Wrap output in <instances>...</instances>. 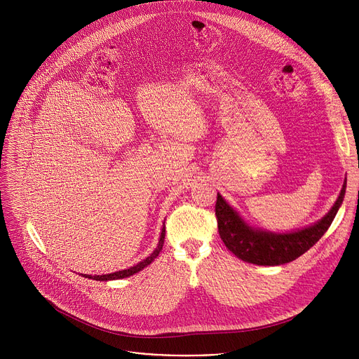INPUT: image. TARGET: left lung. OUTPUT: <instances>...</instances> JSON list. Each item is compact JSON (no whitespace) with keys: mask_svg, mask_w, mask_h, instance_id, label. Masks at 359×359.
Returning <instances> with one entry per match:
<instances>
[{"mask_svg":"<svg viewBox=\"0 0 359 359\" xmlns=\"http://www.w3.org/2000/svg\"><path fill=\"white\" fill-rule=\"evenodd\" d=\"M346 180L331 210L317 223L291 233H271L247 224L230 204L217 193L216 217L219 234L226 247L243 262L257 266L290 263L309 251L328 230L341 208Z\"/></svg>","mask_w":359,"mask_h":359,"instance_id":"left-lung-1","label":"left lung"}]
</instances>
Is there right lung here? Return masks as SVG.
I'll return each mask as SVG.
<instances>
[{
	"label": "right lung",
	"mask_w": 359,
	"mask_h": 359,
	"mask_svg": "<svg viewBox=\"0 0 359 359\" xmlns=\"http://www.w3.org/2000/svg\"><path fill=\"white\" fill-rule=\"evenodd\" d=\"M165 234H166V230H165V226L162 229V233H161V238H159V243H158V247L153 250V252L149 255V257H146L144 260H142L140 263H137L136 266L130 267V269H126V270H122V271H116V273H112V274H102V276H88V274H83L85 278H92V280H96V281H108V280H119V278H126V277H130L136 273H139L140 270H143L144 267H147L153 260H155L162 247H163V243H165Z\"/></svg>",
	"instance_id": "add662e5"
}]
</instances>
